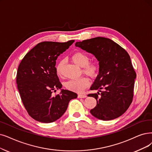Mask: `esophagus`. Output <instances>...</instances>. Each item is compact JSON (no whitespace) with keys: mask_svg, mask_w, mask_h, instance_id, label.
Wrapping results in <instances>:
<instances>
[{"mask_svg":"<svg viewBox=\"0 0 152 152\" xmlns=\"http://www.w3.org/2000/svg\"><path fill=\"white\" fill-rule=\"evenodd\" d=\"M87 96L86 94H78V98H86Z\"/></svg>","mask_w":152,"mask_h":152,"instance_id":"34e87169","label":"esophagus"}]
</instances>
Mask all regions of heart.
<instances>
[{"label": "heart", "mask_w": 152, "mask_h": 152, "mask_svg": "<svg viewBox=\"0 0 152 152\" xmlns=\"http://www.w3.org/2000/svg\"><path fill=\"white\" fill-rule=\"evenodd\" d=\"M71 59L76 65L80 67H83V72L85 74L90 76L95 77L99 72V67L95 63L88 62L89 57L86 53L82 52H77L71 56ZM62 62H60L57 66V74L61 75ZM89 86V80L87 78L82 77L78 79L70 80L65 83V87L73 92L80 93L83 92Z\"/></svg>", "instance_id": "1"}]
</instances>
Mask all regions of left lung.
<instances>
[{
    "mask_svg": "<svg viewBox=\"0 0 152 152\" xmlns=\"http://www.w3.org/2000/svg\"><path fill=\"white\" fill-rule=\"evenodd\" d=\"M75 46L92 53L99 61V75L90 90H99L101 95H88L96 100L91 114L105 121L119 117L132 102L136 78L129 53L111 39L101 37L77 42Z\"/></svg>",
    "mask_w": 152,
    "mask_h": 152,
    "instance_id": "left-lung-1",
    "label": "left lung"
}]
</instances>
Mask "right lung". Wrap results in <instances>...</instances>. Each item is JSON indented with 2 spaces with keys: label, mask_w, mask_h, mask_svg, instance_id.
Wrapping results in <instances>:
<instances>
[{
  "label": "right lung",
  "mask_w": 152,
  "mask_h": 152,
  "mask_svg": "<svg viewBox=\"0 0 152 152\" xmlns=\"http://www.w3.org/2000/svg\"><path fill=\"white\" fill-rule=\"evenodd\" d=\"M74 42H43L30 50L17 70V88L28 113L35 120L51 123L61 117L69 102L77 97L72 91L61 89L56 72V60ZM61 90L53 96L52 91Z\"/></svg>",
  "instance_id": "obj_1"
}]
</instances>
